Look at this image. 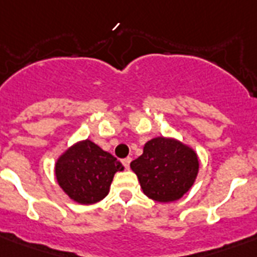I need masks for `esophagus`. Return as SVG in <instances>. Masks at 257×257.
<instances>
[{"label":"esophagus","mask_w":257,"mask_h":257,"mask_svg":"<svg viewBox=\"0 0 257 257\" xmlns=\"http://www.w3.org/2000/svg\"><path fill=\"white\" fill-rule=\"evenodd\" d=\"M122 165L125 167V169H129V165H131V161H132V159L131 157H125V159H122Z\"/></svg>","instance_id":"obj_1"}]
</instances>
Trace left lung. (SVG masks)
Segmentation results:
<instances>
[{
    "mask_svg": "<svg viewBox=\"0 0 257 257\" xmlns=\"http://www.w3.org/2000/svg\"><path fill=\"white\" fill-rule=\"evenodd\" d=\"M145 195L155 201L169 203L189 191L199 172L196 153L180 141L156 137L148 141L144 153L131 163Z\"/></svg>",
    "mask_w": 257,
    "mask_h": 257,
    "instance_id": "left-lung-1",
    "label": "left lung"
}]
</instances>
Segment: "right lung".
Masks as SVG:
<instances>
[{
  "instance_id": "obj_1",
  "label": "right lung",
  "mask_w": 257,
  "mask_h": 257,
  "mask_svg": "<svg viewBox=\"0 0 257 257\" xmlns=\"http://www.w3.org/2000/svg\"><path fill=\"white\" fill-rule=\"evenodd\" d=\"M122 169L116 157L85 140L58 159L56 177L70 199L80 204H93L108 195L113 176Z\"/></svg>"
}]
</instances>
